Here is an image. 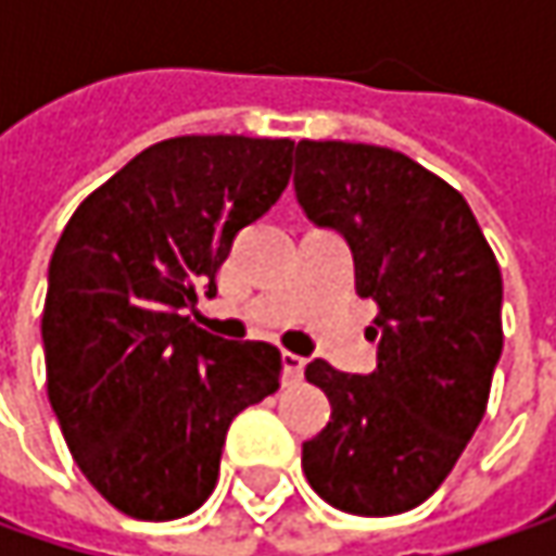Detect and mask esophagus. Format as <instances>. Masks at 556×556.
<instances>
[{
  "mask_svg": "<svg viewBox=\"0 0 556 556\" xmlns=\"http://www.w3.org/2000/svg\"><path fill=\"white\" fill-rule=\"evenodd\" d=\"M281 365H285V380H288V383L300 380V377H303V371H306V358L296 353L281 355Z\"/></svg>",
  "mask_w": 556,
  "mask_h": 556,
  "instance_id": "obj_1",
  "label": "esophagus"
}]
</instances>
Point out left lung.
Returning <instances> with one entry per match:
<instances>
[{
    "instance_id": "1",
    "label": "left lung",
    "mask_w": 556,
    "mask_h": 556,
    "mask_svg": "<svg viewBox=\"0 0 556 556\" xmlns=\"http://www.w3.org/2000/svg\"><path fill=\"white\" fill-rule=\"evenodd\" d=\"M296 201L353 250L355 290L377 303L371 374L325 358L306 380L331 399L303 442L309 485L358 517L424 504L477 433L502 358V268L467 201L412 157L355 141L296 144Z\"/></svg>"
}]
</instances>
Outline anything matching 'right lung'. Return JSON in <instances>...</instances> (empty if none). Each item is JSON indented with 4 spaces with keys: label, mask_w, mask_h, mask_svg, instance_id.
<instances>
[{
    "label": "right lung",
    "mask_w": 556,
    "mask_h": 556,
    "mask_svg": "<svg viewBox=\"0 0 556 556\" xmlns=\"http://www.w3.org/2000/svg\"><path fill=\"white\" fill-rule=\"evenodd\" d=\"M290 154V139L157 141L61 231L42 309L49 402L76 467L126 517L198 510L228 424L281 387L271 343L223 340L185 309L281 198Z\"/></svg>",
    "instance_id": "add662e5"
}]
</instances>
